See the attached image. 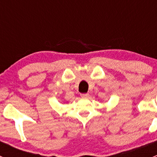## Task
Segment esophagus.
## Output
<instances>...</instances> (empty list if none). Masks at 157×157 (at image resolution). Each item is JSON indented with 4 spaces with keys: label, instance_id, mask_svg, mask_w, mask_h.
I'll return each instance as SVG.
<instances>
[{
    "label": "esophagus",
    "instance_id": "obj_1",
    "mask_svg": "<svg viewBox=\"0 0 157 157\" xmlns=\"http://www.w3.org/2000/svg\"><path fill=\"white\" fill-rule=\"evenodd\" d=\"M89 93H82V94H80V96H81L82 98H87L89 97Z\"/></svg>",
    "mask_w": 157,
    "mask_h": 157
}]
</instances>
